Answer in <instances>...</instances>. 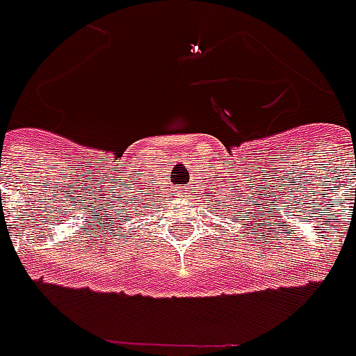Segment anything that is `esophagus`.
Returning a JSON list of instances; mask_svg holds the SVG:
<instances>
[{"mask_svg":"<svg viewBox=\"0 0 356 356\" xmlns=\"http://www.w3.org/2000/svg\"><path fill=\"white\" fill-rule=\"evenodd\" d=\"M177 194L179 196H186V194H188V188H186V186H183V188H179Z\"/></svg>","mask_w":356,"mask_h":356,"instance_id":"34e87169","label":"esophagus"}]
</instances>
